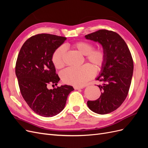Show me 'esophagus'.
<instances>
[{"label":"esophagus","mask_w":148,"mask_h":148,"mask_svg":"<svg viewBox=\"0 0 148 148\" xmlns=\"http://www.w3.org/2000/svg\"><path fill=\"white\" fill-rule=\"evenodd\" d=\"M73 88H74V89H76V90H77V89H83L84 87H83V86H75Z\"/></svg>","instance_id":"obj_1"}]
</instances>
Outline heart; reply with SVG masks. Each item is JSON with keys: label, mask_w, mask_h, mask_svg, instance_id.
<instances>
[{"label": "heart", "mask_w": 148, "mask_h": 148, "mask_svg": "<svg viewBox=\"0 0 148 148\" xmlns=\"http://www.w3.org/2000/svg\"><path fill=\"white\" fill-rule=\"evenodd\" d=\"M71 47L85 56V59L91 63L95 69L100 71L104 66L107 53L103 48L93 49V44L89 42L80 41L71 44ZM66 48L60 46L53 53L52 62L56 69H61L65 65ZM95 75V70L91 65L86 64L79 68H68L61 73L62 80L66 84L74 86H83Z\"/></svg>", "instance_id": "1"}]
</instances>
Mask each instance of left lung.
Masks as SVG:
<instances>
[{
  "mask_svg": "<svg viewBox=\"0 0 148 148\" xmlns=\"http://www.w3.org/2000/svg\"><path fill=\"white\" fill-rule=\"evenodd\" d=\"M98 42L107 53V60L96 78L101 95L96 101H88V106L94 112L104 115L112 112L126 99L132 82L133 60L128 46L117 33L100 29L85 36Z\"/></svg>",
  "mask_w": 148,
  "mask_h": 148,
  "instance_id": "left-lung-1",
  "label": "left lung"
}]
</instances>
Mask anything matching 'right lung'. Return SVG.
Masks as SVG:
<instances>
[{"label":"right lung","instance_id":"1","mask_svg":"<svg viewBox=\"0 0 148 148\" xmlns=\"http://www.w3.org/2000/svg\"><path fill=\"white\" fill-rule=\"evenodd\" d=\"M66 39L50 34H38L26 40L17 57L15 73L23 99L35 113L51 117L64 109L73 88L57 86L60 78L52 62L53 53Z\"/></svg>","mask_w":148,"mask_h":148}]
</instances>
